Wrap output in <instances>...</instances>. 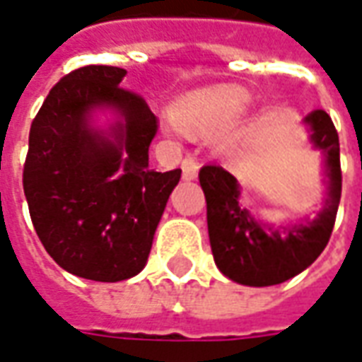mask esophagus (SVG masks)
<instances>
[{
	"label": "esophagus",
	"instance_id": "34e87169",
	"mask_svg": "<svg viewBox=\"0 0 362 362\" xmlns=\"http://www.w3.org/2000/svg\"><path fill=\"white\" fill-rule=\"evenodd\" d=\"M181 169H183V179H187V181H191V179L199 175V161H197L193 153H189V156L183 158Z\"/></svg>",
	"mask_w": 362,
	"mask_h": 362
}]
</instances>
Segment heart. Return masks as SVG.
Masks as SVG:
<instances>
[{"label": "heart", "instance_id": "obj_1", "mask_svg": "<svg viewBox=\"0 0 362 362\" xmlns=\"http://www.w3.org/2000/svg\"><path fill=\"white\" fill-rule=\"evenodd\" d=\"M247 103L238 87H216L185 97L175 109L177 122L187 132H216L232 124Z\"/></svg>", "mask_w": 362, "mask_h": 362}]
</instances>
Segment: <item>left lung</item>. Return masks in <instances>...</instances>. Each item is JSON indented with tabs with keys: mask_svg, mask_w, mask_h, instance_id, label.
<instances>
[{
	"mask_svg": "<svg viewBox=\"0 0 362 362\" xmlns=\"http://www.w3.org/2000/svg\"><path fill=\"white\" fill-rule=\"evenodd\" d=\"M310 140L325 156L327 199L314 220L271 226L240 206L235 177L216 163L199 171L209 222L210 250L222 275L247 286H271L310 267L329 242L341 199L339 136L322 109L304 119Z\"/></svg>",
	"mask_w": 362,
	"mask_h": 362,
	"instance_id": "1",
	"label": "left lung"
}]
</instances>
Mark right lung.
I'll return each mask as SVG.
<instances>
[{
    "label": "right lung",
    "instance_id": "obj_1",
    "mask_svg": "<svg viewBox=\"0 0 362 362\" xmlns=\"http://www.w3.org/2000/svg\"><path fill=\"white\" fill-rule=\"evenodd\" d=\"M127 70L83 66L64 76L30 124L23 189L48 255L68 273L117 283L144 269L181 169L156 171L148 148L158 119L120 87ZM107 106L119 115L109 135L88 124Z\"/></svg>",
    "mask_w": 362,
    "mask_h": 362
}]
</instances>
